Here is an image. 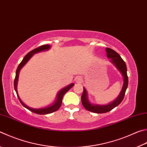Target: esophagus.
Returning <instances> with one entry per match:
<instances>
[{
    "mask_svg": "<svg viewBox=\"0 0 147 147\" xmlns=\"http://www.w3.org/2000/svg\"><path fill=\"white\" fill-rule=\"evenodd\" d=\"M75 82L76 83H81L82 82V78H80V77L78 76L75 78Z\"/></svg>",
    "mask_w": 147,
    "mask_h": 147,
    "instance_id": "obj_1",
    "label": "esophagus"
}]
</instances>
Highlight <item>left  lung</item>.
Segmentation results:
<instances>
[{
	"instance_id": "left-lung-1",
	"label": "left lung",
	"mask_w": 147,
	"mask_h": 147,
	"mask_svg": "<svg viewBox=\"0 0 147 147\" xmlns=\"http://www.w3.org/2000/svg\"><path fill=\"white\" fill-rule=\"evenodd\" d=\"M107 56V58H111V62L115 65L118 70L121 73L123 77V84L121 92H120L118 96L115 100L112 101L110 103L107 105H99V104H94L90 102L88 98V94L87 90L84 87V92L82 93L81 100L83 106L87 109V111L92 112L95 113H105L107 112L113 110L114 108L119 105L123 100L125 96V91L128 87V76L127 73V65L126 63L120 57L118 53L110 48L107 47L106 49Z\"/></svg>"
}]
</instances>
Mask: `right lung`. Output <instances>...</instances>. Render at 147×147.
I'll use <instances>...</instances> for the list:
<instances>
[{
    "instance_id": "1",
    "label": "right lung",
    "mask_w": 147,
    "mask_h": 147,
    "mask_svg": "<svg viewBox=\"0 0 147 147\" xmlns=\"http://www.w3.org/2000/svg\"><path fill=\"white\" fill-rule=\"evenodd\" d=\"M50 45H44V46H42L39 47H37L36 49H34L33 50H32L31 51L29 52L27 55H26L24 57L23 60L22 62H20V63L18 65V67L17 69V71H16V76H15V78L14 80V88L15 90L16 91V93H17V96L18 98V100H19L21 104L25 108L28 109V110H29L31 112H33L34 113L38 114H50L52 113H54V112L57 111L58 109L60 107L61 105H62V99L65 93L68 91V90L71 89V88L73 86L74 84H71L68 85L67 86L65 87L64 88L61 89L59 92L57 93V96L56 97V100L55 101L53 102L51 105H50L49 106L46 107H44V108H40V109H34V108H31L29 107L28 105H26V104L23 102V101L21 100V99L19 97L18 94V91H17V83H18V76H19V73L20 69H22L26 63H27L28 61L30 60V58L33 57V56L36 54V53H38L42 51H48L51 48Z\"/></svg>"
}]
</instances>
